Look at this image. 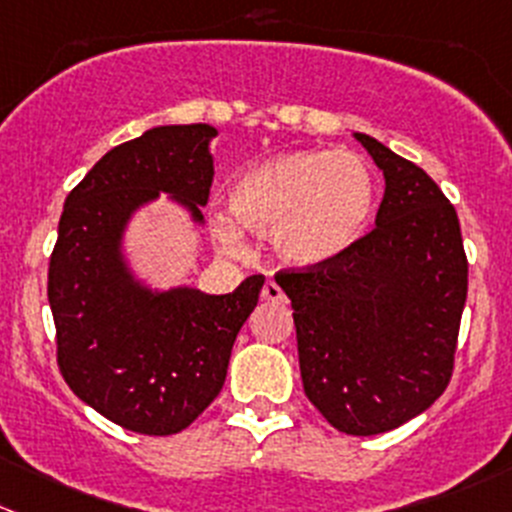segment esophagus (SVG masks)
<instances>
[{"instance_id": "obj_1", "label": "esophagus", "mask_w": 512, "mask_h": 512, "mask_svg": "<svg viewBox=\"0 0 512 512\" xmlns=\"http://www.w3.org/2000/svg\"><path fill=\"white\" fill-rule=\"evenodd\" d=\"M261 299L264 301H274V304H279V301L286 299V294L281 291V286L276 284V281H266L264 289H261Z\"/></svg>"}]
</instances>
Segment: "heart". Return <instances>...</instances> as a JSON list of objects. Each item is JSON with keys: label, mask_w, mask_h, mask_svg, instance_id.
Here are the masks:
<instances>
[{"label": "heart", "mask_w": 512, "mask_h": 512, "mask_svg": "<svg viewBox=\"0 0 512 512\" xmlns=\"http://www.w3.org/2000/svg\"><path fill=\"white\" fill-rule=\"evenodd\" d=\"M377 180L352 150L301 148L248 165L228 188V208L243 228L271 233V246L294 266H319L357 246L372 223ZM226 248L241 243L228 216L213 218Z\"/></svg>", "instance_id": "heart-1"}]
</instances>
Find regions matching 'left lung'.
Wrapping results in <instances>:
<instances>
[{
  "mask_svg": "<svg viewBox=\"0 0 512 512\" xmlns=\"http://www.w3.org/2000/svg\"><path fill=\"white\" fill-rule=\"evenodd\" d=\"M384 173L377 221L339 259L279 271L304 392L339 432L379 435L445 392L467 299L457 213L435 180L364 133Z\"/></svg>",
  "mask_w": 512,
  "mask_h": 512,
  "instance_id": "1",
  "label": "left lung"
}]
</instances>
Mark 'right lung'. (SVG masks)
I'll list each match as a JSON object with an SVG mask.
<instances>
[{"label":"right lung","instance_id":"add662e5","mask_svg":"<svg viewBox=\"0 0 512 512\" xmlns=\"http://www.w3.org/2000/svg\"><path fill=\"white\" fill-rule=\"evenodd\" d=\"M213 138L206 123L145 130L102 155L62 208L47 274L57 364L85 405L138 435L186 430L218 397L264 286L256 274L221 296L191 286L153 291L123 259L130 216L160 193L203 223Z\"/></svg>","mask_w":512,"mask_h":512}]
</instances>
